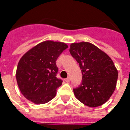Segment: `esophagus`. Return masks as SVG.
I'll list each match as a JSON object with an SVG mask.
<instances>
[{"instance_id": "1", "label": "esophagus", "mask_w": 130, "mask_h": 130, "mask_svg": "<svg viewBox=\"0 0 130 130\" xmlns=\"http://www.w3.org/2000/svg\"><path fill=\"white\" fill-rule=\"evenodd\" d=\"M65 82H67V83H69V82H70V77H68V78H66V79H65Z\"/></svg>"}]
</instances>
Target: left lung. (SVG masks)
<instances>
[{
    "label": "left lung",
    "instance_id": "left-lung-1",
    "mask_svg": "<svg viewBox=\"0 0 130 130\" xmlns=\"http://www.w3.org/2000/svg\"><path fill=\"white\" fill-rule=\"evenodd\" d=\"M70 53L82 73V84L73 89L76 98L90 107L102 105L116 86L118 71L113 62L100 48L86 42L72 44Z\"/></svg>",
    "mask_w": 130,
    "mask_h": 130
}]
</instances>
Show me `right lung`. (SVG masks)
Returning a JSON list of instances; mask_svg holds the SVG:
<instances>
[{
  "label": "right lung",
  "mask_w": 130,
  "mask_h": 130,
  "mask_svg": "<svg viewBox=\"0 0 130 130\" xmlns=\"http://www.w3.org/2000/svg\"><path fill=\"white\" fill-rule=\"evenodd\" d=\"M65 43L45 41L22 56L17 65L16 78L25 98L41 104L51 100L62 80L57 78V58L68 48Z\"/></svg>",
  "instance_id": "obj_1"
}]
</instances>
